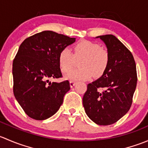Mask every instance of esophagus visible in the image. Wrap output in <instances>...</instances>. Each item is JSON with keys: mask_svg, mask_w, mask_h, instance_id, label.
I'll return each instance as SVG.
<instances>
[{"mask_svg": "<svg viewBox=\"0 0 148 148\" xmlns=\"http://www.w3.org/2000/svg\"><path fill=\"white\" fill-rule=\"evenodd\" d=\"M69 84H70V86H71V87H73V86L76 84V82L74 81H70Z\"/></svg>", "mask_w": 148, "mask_h": 148, "instance_id": "34e87169", "label": "esophagus"}]
</instances>
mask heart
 <instances>
[{
  "label": "heart",
  "instance_id": "b5f03b06",
  "mask_svg": "<svg viewBox=\"0 0 148 148\" xmlns=\"http://www.w3.org/2000/svg\"><path fill=\"white\" fill-rule=\"evenodd\" d=\"M110 53L101 47L98 43L82 41L76 44L72 53L69 48L62 49L58 57L59 68L63 73H67L74 67L77 61H80V68L70 71L66 79L71 81L87 80L92 76H102L110 64Z\"/></svg>",
  "mask_w": 148,
  "mask_h": 148
}]
</instances>
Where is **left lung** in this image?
<instances>
[{"instance_id":"left-lung-1","label":"left lung","mask_w":148,"mask_h":148,"mask_svg":"<svg viewBox=\"0 0 148 148\" xmlns=\"http://www.w3.org/2000/svg\"><path fill=\"white\" fill-rule=\"evenodd\" d=\"M98 37L107 46L110 64L100 78L87 85L83 106L94 122L109 125L122 118L132 105L138 82L136 64L130 51L114 36Z\"/></svg>"}]
</instances>
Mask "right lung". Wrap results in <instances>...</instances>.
<instances>
[{
	"label": "right lung",
	"mask_w": 148,
	"mask_h": 148,
	"mask_svg": "<svg viewBox=\"0 0 148 148\" xmlns=\"http://www.w3.org/2000/svg\"><path fill=\"white\" fill-rule=\"evenodd\" d=\"M75 38L44 31L26 38L13 62V94L26 114L44 120L55 114L70 89L68 80L50 82L62 77L58 62L62 49Z\"/></svg>",
	"instance_id": "obj_1"
}]
</instances>
